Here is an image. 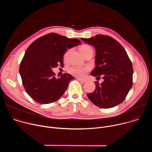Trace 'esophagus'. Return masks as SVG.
Returning a JSON list of instances; mask_svg holds the SVG:
<instances>
[{"instance_id": "obj_1", "label": "esophagus", "mask_w": 152, "mask_h": 152, "mask_svg": "<svg viewBox=\"0 0 152 152\" xmlns=\"http://www.w3.org/2000/svg\"><path fill=\"white\" fill-rule=\"evenodd\" d=\"M77 79L79 81H80V82H82V83H85V82H86V80H83V79H79V78H77Z\"/></svg>"}]
</instances>
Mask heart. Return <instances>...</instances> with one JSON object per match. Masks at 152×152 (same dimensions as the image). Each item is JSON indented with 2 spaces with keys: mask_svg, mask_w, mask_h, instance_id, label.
<instances>
[{
  "mask_svg": "<svg viewBox=\"0 0 152 152\" xmlns=\"http://www.w3.org/2000/svg\"><path fill=\"white\" fill-rule=\"evenodd\" d=\"M82 53L85 56L88 55H92L93 54L94 50L93 48L87 45H83L79 48ZM69 52H66L64 55V58H66ZM90 71V68L86 66L80 67V66H72L68 69V72L72 76L79 78L82 79Z\"/></svg>",
  "mask_w": 152,
  "mask_h": 152,
  "instance_id": "obj_1",
  "label": "heart"
}]
</instances>
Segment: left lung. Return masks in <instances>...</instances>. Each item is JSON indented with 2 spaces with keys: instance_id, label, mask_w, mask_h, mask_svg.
Wrapping results in <instances>:
<instances>
[{
  "instance_id": "obj_1",
  "label": "left lung",
  "mask_w": 152,
  "mask_h": 152,
  "mask_svg": "<svg viewBox=\"0 0 152 152\" xmlns=\"http://www.w3.org/2000/svg\"><path fill=\"white\" fill-rule=\"evenodd\" d=\"M95 48L94 69L91 75L102 77L104 81L94 82L96 89L87 94L93 103L102 108L113 107L126 99L133 84V67L125 49L120 42L109 35H97L81 38Z\"/></svg>"
}]
</instances>
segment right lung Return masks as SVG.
<instances>
[{"label": "right lung", "mask_w": 152, "mask_h": 152, "mask_svg": "<svg viewBox=\"0 0 152 152\" xmlns=\"http://www.w3.org/2000/svg\"><path fill=\"white\" fill-rule=\"evenodd\" d=\"M81 43L52 32L35 40L28 47L21 61L19 72L25 91L41 104L53 103L59 99L75 78L65 73L56 78L52 69L63 65L67 49Z\"/></svg>", "instance_id": "obj_1"}]
</instances>
